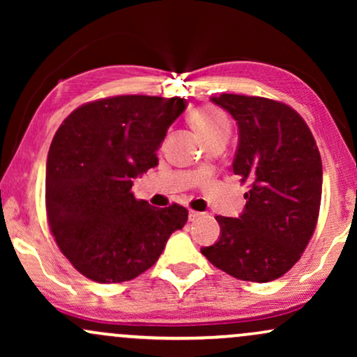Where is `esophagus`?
<instances>
[{"label":"esophagus","instance_id":"esophagus-1","mask_svg":"<svg viewBox=\"0 0 357 357\" xmlns=\"http://www.w3.org/2000/svg\"><path fill=\"white\" fill-rule=\"evenodd\" d=\"M203 215H204V213H199V211H192V210H190V221H196V220H199V218H202Z\"/></svg>","mask_w":357,"mask_h":357}]
</instances>
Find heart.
<instances>
[{
    "label": "heart",
    "instance_id": "b5f03b06",
    "mask_svg": "<svg viewBox=\"0 0 357 357\" xmlns=\"http://www.w3.org/2000/svg\"><path fill=\"white\" fill-rule=\"evenodd\" d=\"M190 119L192 127L203 137V141L213 136H220V134H227L228 136V132H230V122H228L227 116L220 109L213 107V105H204V107L196 109Z\"/></svg>",
    "mask_w": 357,
    "mask_h": 357
}]
</instances>
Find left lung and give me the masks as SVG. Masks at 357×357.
<instances>
[{
  "label": "left lung",
  "mask_w": 357,
  "mask_h": 357,
  "mask_svg": "<svg viewBox=\"0 0 357 357\" xmlns=\"http://www.w3.org/2000/svg\"><path fill=\"white\" fill-rule=\"evenodd\" d=\"M213 104L238 126L233 174L250 181L238 218L216 216L220 238L202 253L228 275L272 282L301 258L317 223L322 161L312 132L282 102L221 93Z\"/></svg>",
  "instance_id": "8db88e82"
}]
</instances>
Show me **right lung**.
Listing matches in <instances>:
<instances>
[{"label": "right lung", "instance_id": "1", "mask_svg": "<svg viewBox=\"0 0 357 357\" xmlns=\"http://www.w3.org/2000/svg\"><path fill=\"white\" fill-rule=\"evenodd\" d=\"M186 105L179 97H109L73 110L56 130L45 181L48 223L90 280H132L186 225V208H154L132 192V179L158 166L155 151Z\"/></svg>", "mask_w": 357, "mask_h": 357}]
</instances>
